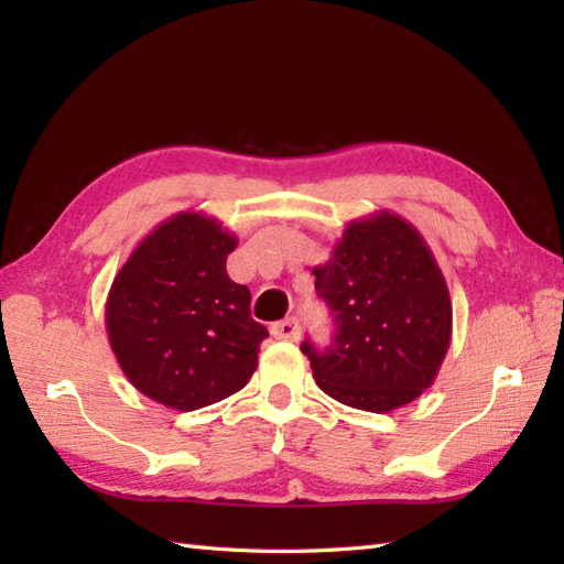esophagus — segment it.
I'll return each instance as SVG.
<instances>
[{"label":"esophagus","instance_id":"1","mask_svg":"<svg viewBox=\"0 0 564 564\" xmlns=\"http://www.w3.org/2000/svg\"><path fill=\"white\" fill-rule=\"evenodd\" d=\"M271 334L275 339H283V341H297L301 339V322L295 317L291 319H283V322H275L271 327Z\"/></svg>","mask_w":564,"mask_h":564}]
</instances>
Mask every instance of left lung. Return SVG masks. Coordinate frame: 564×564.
Masks as SVG:
<instances>
[{
  "mask_svg": "<svg viewBox=\"0 0 564 564\" xmlns=\"http://www.w3.org/2000/svg\"><path fill=\"white\" fill-rule=\"evenodd\" d=\"M315 291L334 317L325 351L303 341L322 392L366 412H392L431 388L453 332L448 285L416 227L394 213L346 225Z\"/></svg>",
  "mask_w": 564,
  "mask_h": 564,
  "instance_id": "obj_1",
  "label": "left lung"
}]
</instances>
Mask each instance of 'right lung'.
Wrapping results in <instances>:
<instances>
[{"mask_svg":"<svg viewBox=\"0 0 564 564\" xmlns=\"http://www.w3.org/2000/svg\"><path fill=\"white\" fill-rule=\"evenodd\" d=\"M237 237L203 213L154 227L116 273L106 332L126 378L178 412L242 390L269 332L251 319V293L227 275Z\"/></svg>","mask_w":564,"mask_h":564,"instance_id":"right-lung-1","label":"right lung"}]
</instances>
